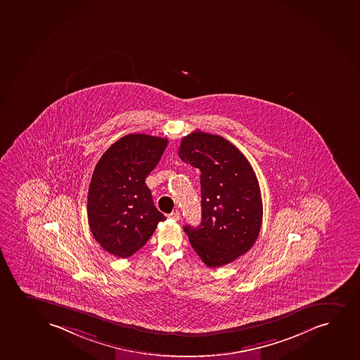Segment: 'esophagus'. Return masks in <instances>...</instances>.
<instances>
[{
  "instance_id": "esophagus-1",
  "label": "esophagus",
  "mask_w": 360,
  "mask_h": 360,
  "mask_svg": "<svg viewBox=\"0 0 360 360\" xmlns=\"http://www.w3.org/2000/svg\"><path fill=\"white\" fill-rule=\"evenodd\" d=\"M169 218L174 220H179L181 219V214H179V212H172V213H169Z\"/></svg>"
}]
</instances>
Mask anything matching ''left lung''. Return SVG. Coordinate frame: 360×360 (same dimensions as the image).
I'll return each instance as SVG.
<instances>
[{"instance_id": "left-lung-1", "label": "left lung", "mask_w": 360, "mask_h": 360, "mask_svg": "<svg viewBox=\"0 0 360 360\" xmlns=\"http://www.w3.org/2000/svg\"><path fill=\"white\" fill-rule=\"evenodd\" d=\"M178 155L199 169L201 224L184 226L191 247L207 266H224L247 253L262 228V201L250 161L224 137L191 132Z\"/></svg>"}]
</instances>
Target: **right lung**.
Listing matches in <instances>:
<instances>
[{
    "mask_svg": "<svg viewBox=\"0 0 360 360\" xmlns=\"http://www.w3.org/2000/svg\"><path fill=\"white\" fill-rule=\"evenodd\" d=\"M169 141L130 134L103 153L88 193V220L95 240L118 258L142 248L166 220L153 203L146 178L159 164Z\"/></svg>",
    "mask_w": 360,
    "mask_h": 360,
    "instance_id": "obj_1",
    "label": "right lung"
}]
</instances>
